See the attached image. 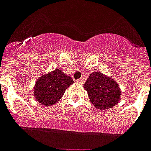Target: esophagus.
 Returning <instances> with one entry per match:
<instances>
[{
  "mask_svg": "<svg viewBox=\"0 0 151 151\" xmlns=\"http://www.w3.org/2000/svg\"><path fill=\"white\" fill-rule=\"evenodd\" d=\"M75 82H76V83H78V84H83V83H84V80H83V78L77 79Z\"/></svg>",
  "mask_w": 151,
  "mask_h": 151,
  "instance_id": "obj_1",
  "label": "esophagus"
}]
</instances>
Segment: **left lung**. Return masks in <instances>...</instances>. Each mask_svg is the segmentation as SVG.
<instances>
[{
    "label": "left lung",
    "instance_id": "8db88e82",
    "mask_svg": "<svg viewBox=\"0 0 151 151\" xmlns=\"http://www.w3.org/2000/svg\"><path fill=\"white\" fill-rule=\"evenodd\" d=\"M83 87L96 108L106 110L120 101L119 85L110 77L101 72L96 71L91 73Z\"/></svg>",
    "mask_w": 151,
    "mask_h": 151
}]
</instances>
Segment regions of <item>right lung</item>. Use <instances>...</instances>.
Returning <instances> with one entry per match:
<instances>
[{"label":"right lung","mask_w":151,"mask_h":151,"mask_svg":"<svg viewBox=\"0 0 151 151\" xmlns=\"http://www.w3.org/2000/svg\"><path fill=\"white\" fill-rule=\"evenodd\" d=\"M73 83L72 78L65 75L60 69L47 73L37 80L33 87L35 99L43 105L51 106L60 100Z\"/></svg>","instance_id":"1"}]
</instances>
